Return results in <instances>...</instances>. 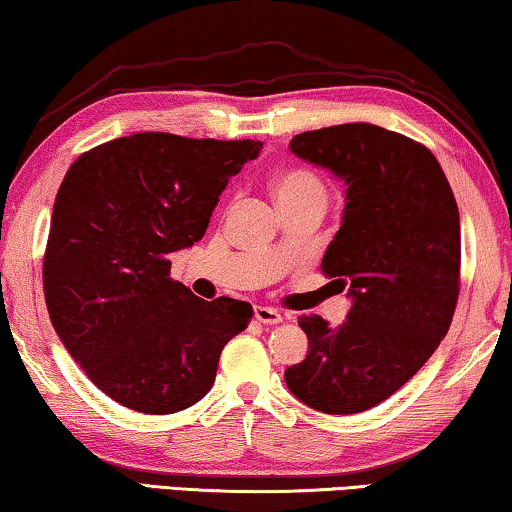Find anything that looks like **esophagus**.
<instances>
[{
    "instance_id": "obj_1",
    "label": "esophagus",
    "mask_w": 512,
    "mask_h": 512,
    "mask_svg": "<svg viewBox=\"0 0 512 512\" xmlns=\"http://www.w3.org/2000/svg\"><path fill=\"white\" fill-rule=\"evenodd\" d=\"M253 313H255V320L262 322V325H278V322H283V315L271 306H255Z\"/></svg>"
}]
</instances>
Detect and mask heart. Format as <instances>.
<instances>
[{
	"label": "heart",
	"mask_w": 512,
	"mask_h": 512,
	"mask_svg": "<svg viewBox=\"0 0 512 512\" xmlns=\"http://www.w3.org/2000/svg\"><path fill=\"white\" fill-rule=\"evenodd\" d=\"M271 190L273 197L278 201H287V199H304V197H313L325 201V185L315 174H311L308 169H283L273 176L271 181Z\"/></svg>",
	"instance_id": "obj_1"
}]
</instances>
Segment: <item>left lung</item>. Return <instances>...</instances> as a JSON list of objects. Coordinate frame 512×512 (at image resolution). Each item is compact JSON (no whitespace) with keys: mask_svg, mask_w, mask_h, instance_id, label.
<instances>
[{"mask_svg":"<svg viewBox=\"0 0 512 512\" xmlns=\"http://www.w3.org/2000/svg\"><path fill=\"white\" fill-rule=\"evenodd\" d=\"M290 150L345 185L322 271L348 290L350 311L338 327L301 315L308 352L285 383L320 413H362L406 385L448 334L459 208L431 150L390 129L345 122L297 134Z\"/></svg>","mask_w":512,"mask_h":512,"instance_id":"left-lung-1","label":"left lung"}]
</instances>
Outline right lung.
Segmentation results:
<instances>
[{
	"instance_id": "right-lung-1",
	"label": "right lung",
	"mask_w": 512,
	"mask_h": 512,
	"mask_svg": "<svg viewBox=\"0 0 512 512\" xmlns=\"http://www.w3.org/2000/svg\"><path fill=\"white\" fill-rule=\"evenodd\" d=\"M262 141L122 136L83 153L57 190L43 259L50 322L88 378L148 415L190 408L253 306L204 301L169 257L204 236L229 178Z\"/></svg>"
}]
</instances>
